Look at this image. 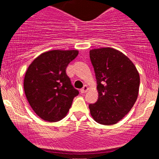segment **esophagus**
Instances as JSON below:
<instances>
[{"mask_svg":"<svg viewBox=\"0 0 159 159\" xmlns=\"http://www.w3.org/2000/svg\"><path fill=\"white\" fill-rule=\"evenodd\" d=\"M89 90V87H88L87 85H84V87L82 88V89H81V93H82V94H84V93H85L86 91Z\"/></svg>","mask_w":159,"mask_h":159,"instance_id":"1","label":"esophagus"}]
</instances>
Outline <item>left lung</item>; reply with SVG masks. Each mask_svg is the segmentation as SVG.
Segmentation results:
<instances>
[{"instance_id":"1","label":"left lung","mask_w":159,"mask_h":159,"mask_svg":"<svg viewBox=\"0 0 159 159\" xmlns=\"http://www.w3.org/2000/svg\"><path fill=\"white\" fill-rule=\"evenodd\" d=\"M90 59L98 91L97 102L89 105L91 115L99 124L115 125L137 100L139 74L127 56L111 48L91 50Z\"/></svg>"}]
</instances>
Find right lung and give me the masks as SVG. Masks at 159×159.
<instances>
[{"label":"right lung","mask_w":159,"mask_h":159,"mask_svg":"<svg viewBox=\"0 0 159 159\" xmlns=\"http://www.w3.org/2000/svg\"><path fill=\"white\" fill-rule=\"evenodd\" d=\"M76 50H54L41 54L28 67L24 80L25 95L34 111L50 122L61 120L79 91L66 74Z\"/></svg>","instance_id":"right-lung-1"}]
</instances>
